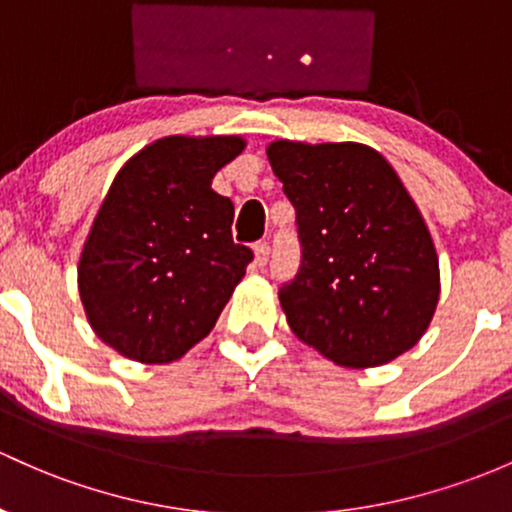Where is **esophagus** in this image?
<instances>
[{
  "mask_svg": "<svg viewBox=\"0 0 512 512\" xmlns=\"http://www.w3.org/2000/svg\"><path fill=\"white\" fill-rule=\"evenodd\" d=\"M268 254H271V246L266 244V241H261V244L254 246V263L258 268H263L268 263Z\"/></svg>",
  "mask_w": 512,
  "mask_h": 512,
  "instance_id": "obj_1",
  "label": "esophagus"
}]
</instances>
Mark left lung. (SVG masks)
Listing matches in <instances>:
<instances>
[{
	"mask_svg": "<svg viewBox=\"0 0 512 512\" xmlns=\"http://www.w3.org/2000/svg\"><path fill=\"white\" fill-rule=\"evenodd\" d=\"M273 173L298 212L300 273L280 290L295 337L344 368L412 349L439 302L430 229L393 166L366 144L276 139Z\"/></svg>",
	"mask_w": 512,
	"mask_h": 512,
	"instance_id": "1",
	"label": "left lung"
}]
</instances>
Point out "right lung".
I'll use <instances>...</instances> for the list:
<instances>
[{
    "instance_id": "add662e5",
    "label": "right lung",
    "mask_w": 512,
    "mask_h": 512,
    "mask_svg": "<svg viewBox=\"0 0 512 512\" xmlns=\"http://www.w3.org/2000/svg\"><path fill=\"white\" fill-rule=\"evenodd\" d=\"M244 136H163L109 185L78 263L92 332L139 364H173L212 332L254 258L212 190Z\"/></svg>"
}]
</instances>
